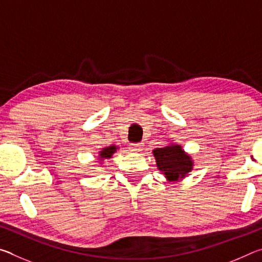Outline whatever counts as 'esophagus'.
<instances>
[{
    "mask_svg": "<svg viewBox=\"0 0 262 262\" xmlns=\"http://www.w3.org/2000/svg\"><path fill=\"white\" fill-rule=\"evenodd\" d=\"M143 147H144V144L142 143V142H139V143H133V144H130L132 151H136V152L141 151L142 148H143Z\"/></svg>",
    "mask_w": 262,
    "mask_h": 262,
    "instance_id": "obj_1",
    "label": "esophagus"
}]
</instances>
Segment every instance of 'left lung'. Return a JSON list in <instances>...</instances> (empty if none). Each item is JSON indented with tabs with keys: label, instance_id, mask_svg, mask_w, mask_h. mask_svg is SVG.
Masks as SVG:
<instances>
[{
	"label": "left lung",
	"instance_id": "8db88e82",
	"mask_svg": "<svg viewBox=\"0 0 262 262\" xmlns=\"http://www.w3.org/2000/svg\"><path fill=\"white\" fill-rule=\"evenodd\" d=\"M154 156L156 158L158 170L162 171L170 181L185 178L186 174L192 170V159L178 144H170L167 147L155 149Z\"/></svg>",
	"mask_w": 262,
	"mask_h": 262
}]
</instances>
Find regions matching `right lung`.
Returning <instances> with one entry per match:
<instances>
[{"instance_id": "right-lung-1", "label": "right lung", "mask_w": 262, "mask_h": 262, "mask_svg": "<svg viewBox=\"0 0 262 262\" xmlns=\"http://www.w3.org/2000/svg\"><path fill=\"white\" fill-rule=\"evenodd\" d=\"M115 150H117V147H115V145H111V147H107V148L101 150V151L99 152V156L101 159L110 158L115 152Z\"/></svg>"}]
</instances>
